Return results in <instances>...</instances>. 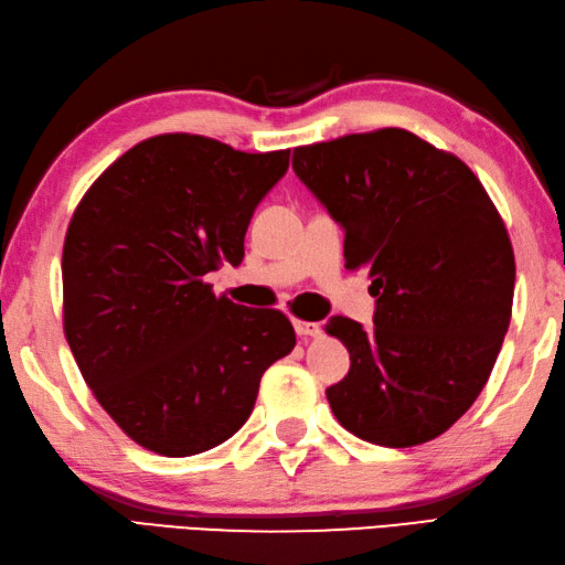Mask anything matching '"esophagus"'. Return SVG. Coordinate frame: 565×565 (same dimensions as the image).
<instances>
[{
    "label": "esophagus",
    "instance_id": "1",
    "mask_svg": "<svg viewBox=\"0 0 565 565\" xmlns=\"http://www.w3.org/2000/svg\"><path fill=\"white\" fill-rule=\"evenodd\" d=\"M292 327H295L297 337H302V339H307V337H317L319 332H322V329H319V324H317V322H305V319H292Z\"/></svg>",
    "mask_w": 565,
    "mask_h": 565
}]
</instances>
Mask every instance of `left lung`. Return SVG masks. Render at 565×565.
<instances>
[{"mask_svg":"<svg viewBox=\"0 0 565 565\" xmlns=\"http://www.w3.org/2000/svg\"><path fill=\"white\" fill-rule=\"evenodd\" d=\"M292 169L344 228L347 268L369 270L374 327L332 317L349 374L337 420L383 448L438 438L480 396L512 319L514 250L462 159L401 127L295 147Z\"/></svg>","mask_w":565,"mask_h":565,"instance_id":"obj_1","label":"left lung"}]
</instances>
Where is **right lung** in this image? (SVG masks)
<instances>
[{"label": "right lung", "mask_w": 565, "mask_h": 565, "mask_svg": "<svg viewBox=\"0 0 565 565\" xmlns=\"http://www.w3.org/2000/svg\"><path fill=\"white\" fill-rule=\"evenodd\" d=\"M287 164L290 150L157 135L81 199L63 243V332L93 396L142 448L189 457L228 440L265 369L292 351L282 312L204 282L243 260L253 211Z\"/></svg>", "instance_id": "1"}]
</instances>
